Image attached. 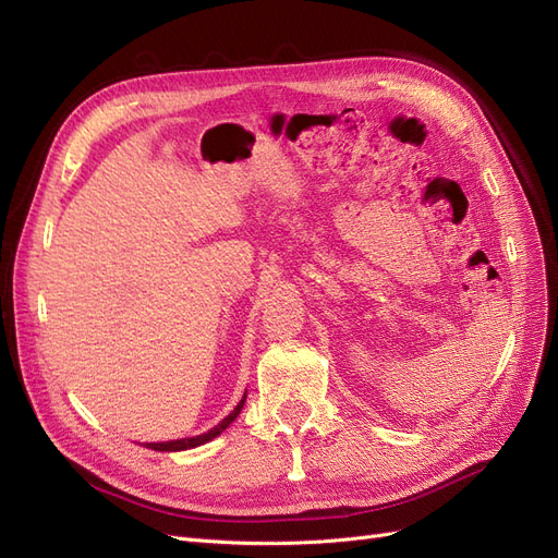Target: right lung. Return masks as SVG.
I'll return each mask as SVG.
<instances>
[{
  "instance_id": "obj_1",
  "label": "right lung",
  "mask_w": 558,
  "mask_h": 558,
  "mask_svg": "<svg viewBox=\"0 0 558 558\" xmlns=\"http://www.w3.org/2000/svg\"><path fill=\"white\" fill-rule=\"evenodd\" d=\"M244 401H246V392L242 395V399H240V403L238 407L230 411L219 425H215L213 429H207V432H203V434H196V436H186V438H178V440H161V444H143L145 448H149V450H157V452H182V450H191V448H198V446H205V444H209V440L213 438H217V436H221L230 425H233L235 422V417L240 415V411L244 409Z\"/></svg>"
}]
</instances>
